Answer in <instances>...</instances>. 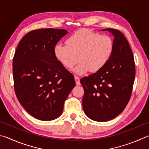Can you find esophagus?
<instances>
[{"mask_svg":"<svg viewBox=\"0 0 149 149\" xmlns=\"http://www.w3.org/2000/svg\"><path fill=\"white\" fill-rule=\"evenodd\" d=\"M75 83H76V85H80L81 83H80V79L79 77L78 76H75Z\"/></svg>","mask_w":149,"mask_h":149,"instance_id":"esophagus-1","label":"esophagus"}]
</instances>
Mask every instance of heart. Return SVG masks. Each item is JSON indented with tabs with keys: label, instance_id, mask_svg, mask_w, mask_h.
Masks as SVG:
<instances>
[{
	"label": "heart",
	"instance_id": "b5f03b06",
	"mask_svg": "<svg viewBox=\"0 0 149 149\" xmlns=\"http://www.w3.org/2000/svg\"><path fill=\"white\" fill-rule=\"evenodd\" d=\"M66 44H57L54 54L58 61L68 69L74 67L77 74L83 75L90 70L95 73L109 62L114 49V42L108 35H101L88 29L75 31L66 40Z\"/></svg>",
	"mask_w": 149,
	"mask_h": 149
}]
</instances>
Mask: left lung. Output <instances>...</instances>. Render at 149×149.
Returning a JSON list of instances; mask_svg holds the SVG:
<instances>
[{
    "label": "left lung",
    "instance_id": "obj_1",
    "mask_svg": "<svg viewBox=\"0 0 149 149\" xmlns=\"http://www.w3.org/2000/svg\"><path fill=\"white\" fill-rule=\"evenodd\" d=\"M114 36V49L109 62L99 72L80 80L84 88L83 108L91 119L105 122L123 111L130 99L136 75L133 53L118 30L103 29Z\"/></svg>",
    "mask_w": 149,
    "mask_h": 149
}]
</instances>
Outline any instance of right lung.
<instances>
[{
	"instance_id": "1",
	"label": "right lung",
	"mask_w": 149,
	"mask_h": 149,
	"mask_svg": "<svg viewBox=\"0 0 149 149\" xmlns=\"http://www.w3.org/2000/svg\"><path fill=\"white\" fill-rule=\"evenodd\" d=\"M66 34L64 29L34 30L16 49L13 59L15 93L24 109L37 119L47 121L60 117L75 86L74 75L54 54L56 44Z\"/></svg>"
}]
</instances>
